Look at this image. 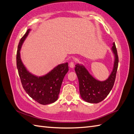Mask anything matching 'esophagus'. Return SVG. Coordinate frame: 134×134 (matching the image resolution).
<instances>
[{
  "label": "esophagus",
  "instance_id": "1",
  "mask_svg": "<svg viewBox=\"0 0 134 134\" xmlns=\"http://www.w3.org/2000/svg\"><path fill=\"white\" fill-rule=\"evenodd\" d=\"M74 66H75V65H74V62H70V64H69V67H70L71 68H73L74 67Z\"/></svg>",
  "mask_w": 134,
  "mask_h": 134
}]
</instances>
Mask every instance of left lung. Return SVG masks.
Segmentation results:
<instances>
[{"instance_id":"obj_1","label":"left lung","mask_w":134,"mask_h":134,"mask_svg":"<svg viewBox=\"0 0 134 134\" xmlns=\"http://www.w3.org/2000/svg\"><path fill=\"white\" fill-rule=\"evenodd\" d=\"M114 65L110 75L103 81L96 79L83 64L75 65V71L79 80L80 95L83 100L90 103H98L107 97L113 87L118 66V57L115 44H112Z\"/></svg>"}]
</instances>
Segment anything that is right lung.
Returning a JSON list of instances; mask_svg holds the SVG:
<instances>
[{
  "label": "right lung",
  "mask_w": 134,
  "mask_h": 134,
  "mask_svg": "<svg viewBox=\"0 0 134 134\" xmlns=\"http://www.w3.org/2000/svg\"><path fill=\"white\" fill-rule=\"evenodd\" d=\"M31 29H29L20 39L18 47L16 64L21 85L25 91L34 100L43 105L57 100L62 82L68 71V63H62L42 76L30 72L24 66L20 57V50Z\"/></svg>",
  "instance_id": "add662e5"
}]
</instances>
